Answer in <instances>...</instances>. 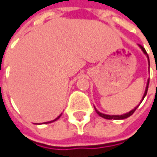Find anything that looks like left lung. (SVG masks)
Listing matches in <instances>:
<instances>
[{"label": "left lung", "mask_w": 157, "mask_h": 157, "mask_svg": "<svg viewBox=\"0 0 157 157\" xmlns=\"http://www.w3.org/2000/svg\"><path fill=\"white\" fill-rule=\"evenodd\" d=\"M138 47H140V48L141 49V51L143 52V53L146 56V57H147V59H148L149 70H150V60H149V56H148V55H147V52H146L145 49H144L141 45H138ZM148 86H149V79H148V81H147V85H146V88H145V91H144L143 97H142V99H141L140 102V104H138V105H140L141 104V101H143L144 97L146 96V94H147V90H148ZM138 105H137V106H136V107H135L134 109H132L131 111H129V112H127V113H125V114H122V115H107V114H104V113L100 112L99 110H97V108H96L95 106H94V108H95V111H96V113L98 114V115H99L100 117H101V118L105 119V120H123V119H127V118H129L131 115H133V113H134V112H135V110L138 107Z\"/></svg>", "instance_id": "left-lung-1"}]
</instances>
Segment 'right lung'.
<instances>
[{"label":"right lung","instance_id":"1","mask_svg":"<svg viewBox=\"0 0 157 157\" xmlns=\"http://www.w3.org/2000/svg\"><path fill=\"white\" fill-rule=\"evenodd\" d=\"M61 115H62V113L60 114V115H59V116H58L57 118H56L55 120H52V121H47V122H44V123H51V122H53V121H57V120H58V119H59V118L61 117Z\"/></svg>","mask_w":157,"mask_h":157}]
</instances>
